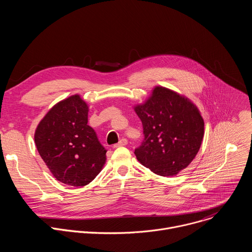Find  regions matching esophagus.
Returning <instances> with one entry per match:
<instances>
[{
	"mask_svg": "<svg viewBox=\"0 0 252 252\" xmlns=\"http://www.w3.org/2000/svg\"><path fill=\"white\" fill-rule=\"evenodd\" d=\"M127 145V139L126 138H122L118 143H116V145H114V148L117 149V148H120V147H124Z\"/></svg>",
	"mask_w": 252,
	"mask_h": 252,
	"instance_id": "obj_1",
	"label": "esophagus"
}]
</instances>
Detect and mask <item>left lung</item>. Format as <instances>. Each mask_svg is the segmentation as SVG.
<instances>
[{
  "mask_svg": "<svg viewBox=\"0 0 252 252\" xmlns=\"http://www.w3.org/2000/svg\"><path fill=\"white\" fill-rule=\"evenodd\" d=\"M145 138L134 150L137 160L162 176H172L195 158L203 138L204 123L186 97L157 87L145 104L134 107Z\"/></svg>",
  "mask_w": 252,
  "mask_h": 252,
  "instance_id": "obj_1",
  "label": "left lung"
}]
</instances>
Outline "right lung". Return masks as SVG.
<instances>
[{
    "instance_id": "obj_1",
    "label": "right lung",
    "mask_w": 252,
    "mask_h": 252,
    "mask_svg": "<svg viewBox=\"0 0 252 252\" xmlns=\"http://www.w3.org/2000/svg\"><path fill=\"white\" fill-rule=\"evenodd\" d=\"M88 105L71 95L45 116L34 133L38 152L59 182L84 187L99 173L106 150L88 125Z\"/></svg>"
}]
</instances>
